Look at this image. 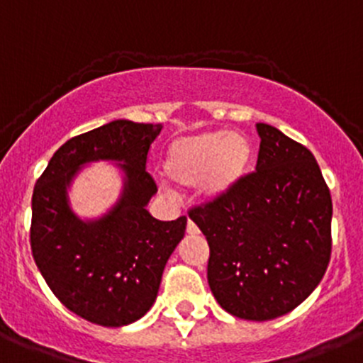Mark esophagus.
<instances>
[{
	"instance_id": "esophagus-1",
	"label": "esophagus",
	"mask_w": 363,
	"mask_h": 363,
	"mask_svg": "<svg viewBox=\"0 0 363 363\" xmlns=\"http://www.w3.org/2000/svg\"><path fill=\"white\" fill-rule=\"evenodd\" d=\"M186 231H188V235H191V236H195L201 233L197 228V223L193 222V220H188V228H186Z\"/></svg>"
}]
</instances>
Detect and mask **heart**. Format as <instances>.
<instances>
[{"label":"heart","mask_w":363,"mask_h":363,"mask_svg":"<svg viewBox=\"0 0 363 363\" xmlns=\"http://www.w3.org/2000/svg\"><path fill=\"white\" fill-rule=\"evenodd\" d=\"M254 159L250 140L242 132L208 130L179 138L168 148L164 170L181 186L201 182L206 201H218L238 186Z\"/></svg>","instance_id":"1"}]
</instances>
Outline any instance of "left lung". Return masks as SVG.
Listing matches in <instances>:
<instances>
[{
	"instance_id": "1",
	"label": "left lung",
	"mask_w": 363,
	"mask_h": 363,
	"mask_svg": "<svg viewBox=\"0 0 363 363\" xmlns=\"http://www.w3.org/2000/svg\"><path fill=\"white\" fill-rule=\"evenodd\" d=\"M256 172L229 195L189 209L209 245L208 283L220 306L247 320H270L299 306L331 256L330 188L313 154L256 123Z\"/></svg>"
}]
</instances>
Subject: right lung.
Returning <instances> with one entry per match:
<instances>
[{
  "label": "right lung",
  "mask_w": 363,
  "mask_h": 363,
  "mask_svg": "<svg viewBox=\"0 0 363 363\" xmlns=\"http://www.w3.org/2000/svg\"><path fill=\"white\" fill-rule=\"evenodd\" d=\"M161 125L114 120L67 140L32 195L30 245L57 299L82 319L120 328L152 308L166 262L184 238L186 216L161 222L147 204L157 186L147 155ZM116 160L125 174L118 202L96 220L74 215L67 188L87 162Z\"/></svg>",
  "instance_id": "1"
}]
</instances>
